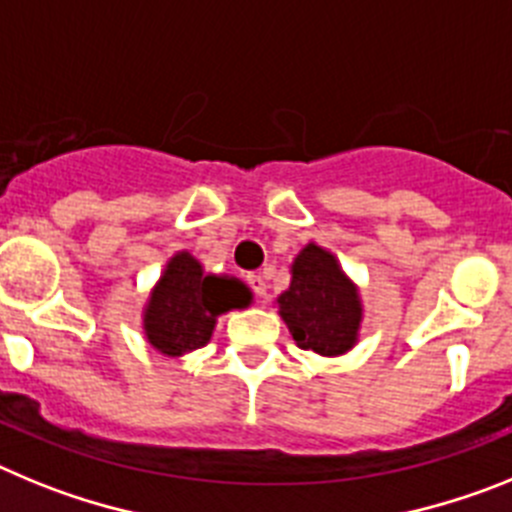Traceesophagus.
Here are the masks:
<instances>
[{
  "label": "esophagus",
  "instance_id": "34e87169",
  "mask_svg": "<svg viewBox=\"0 0 512 512\" xmlns=\"http://www.w3.org/2000/svg\"><path fill=\"white\" fill-rule=\"evenodd\" d=\"M247 283H250L252 293H255L257 299H265V293H268V283H265V278H262V275H250V278H247Z\"/></svg>",
  "mask_w": 512,
  "mask_h": 512
}]
</instances>
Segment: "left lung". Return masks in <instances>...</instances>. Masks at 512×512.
<instances>
[{
	"instance_id": "1",
	"label": "left lung",
	"mask_w": 512,
	"mask_h": 512,
	"mask_svg": "<svg viewBox=\"0 0 512 512\" xmlns=\"http://www.w3.org/2000/svg\"><path fill=\"white\" fill-rule=\"evenodd\" d=\"M278 306L301 350L342 355L358 340L363 311L358 288L317 244H306L293 260L291 286L278 296Z\"/></svg>"
}]
</instances>
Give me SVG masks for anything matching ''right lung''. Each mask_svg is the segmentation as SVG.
Masks as SVG:
<instances>
[{"instance_id":"1","label":"right lung","mask_w":512,"mask_h":512,"mask_svg":"<svg viewBox=\"0 0 512 512\" xmlns=\"http://www.w3.org/2000/svg\"><path fill=\"white\" fill-rule=\"evenodd\" d=\"M250 304V291L234 278L203 275L188 252L170 260L144 311L149 342L164 355H182L211 340L216 317Z\"/></svg>"}]
</instances>
